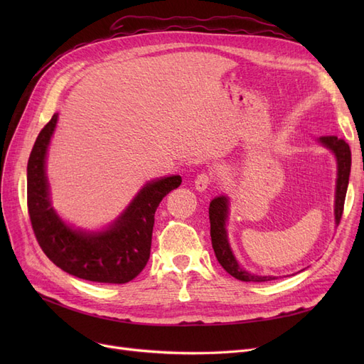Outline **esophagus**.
I'll list each match as a JSON object with an SVG mask.
<instances>
[{
  "instance_id": "34e87169",
  "label": "esophagus",
  "mask_w": 364,
  "mask_h": 364,
  "mask_svg": "<svg viewBox=\"0 0 364 364\" xmlns=\"http://www.w3.org/2000/svg\"><path fill=\"white\" fill-rule=\"evenodd\" d=\"M211 176L209 174H206V173H202V174H199L196 178V181H194V185H196V190L197 191H206L208 190V186L211 185Z\"/></svg>"
}]
</instances>
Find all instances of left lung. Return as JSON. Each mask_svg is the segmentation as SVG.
Returning a JSON list of instances; mask_svg holds the SVG:
<instances>
[{
  "mask_svg": "<svg viewBox=\"0 0 364 364\" xmlns=\"http://www.w3.org/2000/svg\"><path fill=\"white\" fill-rule=\"evenodd\" d=\"M323 147L331 150L337 161V181H336V200H334V217L336 225L338 226L341 214H343L345 206V197L349 183V174H350V149L348 142L337 136H321L317 139ZM229 215V199L226 196H218L209 203V223H211V241L213 249L215 252L217 261L229 274L234 278L245 281V282H267L277 279L278 277H272V274H255L245 270L240 266L235 255L230 249L229 240H228V230L226 222Z\"/></svg>",
  "mask_w": 364,
  "mask_h": 364,
  "instance_id": "left-lung-1",
  "label": "left lung"
}]
</instances>
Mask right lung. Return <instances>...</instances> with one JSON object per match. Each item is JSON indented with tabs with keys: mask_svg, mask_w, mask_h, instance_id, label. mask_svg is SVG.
I'll use <instances>...</instances> for the list:
<instances>
[{
	"mask_svg": "<svg viewBox=\"0 0 364 364\" xmlns=\"http://www.w3.org/2000/svg\"><path fill=\"white\" fill-rule=\"evenodd\" d=\"M56 123L54 114L38 135L27 164V206L33 232L43 253L63 272L92 282L126 284L146 267L156 208L178 188L182 178L174 174L147 182L103 230L75 229L58 215L50 199L46 159Z\"/></svg>",
	"mask_w": 364,
	"mask_h": 364,
	"instance_id": "1",
	"label": "right lung"
}]
</instances>
